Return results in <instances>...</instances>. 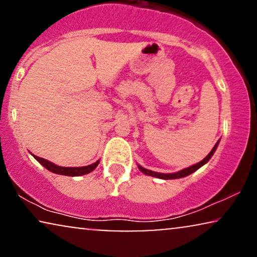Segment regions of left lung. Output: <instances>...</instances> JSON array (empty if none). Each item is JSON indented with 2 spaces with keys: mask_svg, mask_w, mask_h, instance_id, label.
Here are the masks:
<instances>
[{
  "mask_svg": "<svg viewBox=\"0 0 257 257\" xmlns=\"http://www.w3.org/2000/svg\"><path fill=\"white\" fill-rule=\"evenodd\" d=\"M217 145H219V142H217L215 144V146L213 147L212 151L208 153V156H207L205 159H202L201 161H199L198 164H194L192 165V166H189L187 168H184V170L179 171V172H175V173H159V172H153V171H150L147 170V168H144L143 166H140V165H138V168L139 171H142L144 174L146 175H150V177H154V178H159V179H164V180H170V179H180V178H185L187 177V175L192 174L193 172L198 171L200 167H202L203 165L207 164L209 161L210 158L213 157V154L215 153V151L217 149Z\"/></svg>",
  "mask_w": 257,
  "mask_h": 257,
  "instance_id": "1",
  "label": "left lung"
}]
</instances>
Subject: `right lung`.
<instances>
[{
	"instance_id": "obj_1",
	"label": "right lung",
	"mask_w": 257,
	"mask_h": 257,
	"mask_svg": "<svg viewBox=\"0 0 257 257\" xmlns=\"http://www.w3.org/2000/svg\"><path fill=\"white\" fill-rule=\"evenodd\" d=\"M33 154V153H31ZM33 157L36 159L38 163H40L42 166H44L48 171L52 172L55 174H61V175H68V177H79V175H84V174H89L90 172H92L94 168L98 166L99 164V160H97L96 163L89 165V166H83V167H62L58 166V165H55L51 161H49L47 159H43V158H40L37 156Z\"/></svg>"
}]
</instances>
